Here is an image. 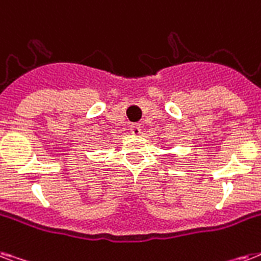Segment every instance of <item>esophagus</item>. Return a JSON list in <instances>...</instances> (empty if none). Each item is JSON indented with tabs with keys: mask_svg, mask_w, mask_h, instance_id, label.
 <instances>
[{
	"mask_svg": "<svg viewBox=\"0 0 261 261\" xmlns=\"http://www.w3.org/2000/svg\"><path fill=\"white\" fill-rule=\"evenodd\" d=\"M130 130L133 134H139L141 133V126L139 124H131Z\"/></svg>",
	"mask_w": 261,
	"mask_h": 261,
	"instance_id": "1",
	"label": "esophagus"
}]
</instances>
